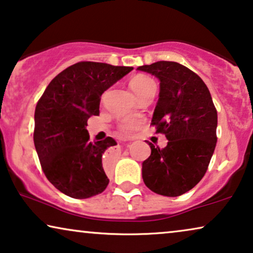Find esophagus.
I'll return each instance as SVG.
<instances>
[{"label": "esophagus", "instance_id": "esophagus-1", "mask_svg": "<svg viewBox=\"0 0 253 253\" xmlns=\"http://www.w3.org/2000/svg\"><path fill=\"white\" fill-rule=\"evenodd\" d=\"M110 154H111V155H113V156H116V155L118 154V150H117V149H114V148H112V149L110 150Z\"/></svg>", "mask_w": 253, "mask_h": 253}]
</instances>
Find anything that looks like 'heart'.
Returning a JSON list of instances; mask_svg holds the SVG:
<instances>
[{"instance_id":"heart-1","label":"heart","mask_w":253,"mask_h":253,"mask_svg":"<svg viewBox=\"0 0 253 253\" xmlns=\"http://www.w3.org/2000/svg\"><path fill=\"white\" fill-rule=\"evenodd\" d=\"M130 89L133 90V92L135 93L136 97H139L141 93L149 89H154L156 87L153 79L148 77L146 75H136L134 76L129 82ZM142 119L139 117H126L120 121L119 124V130L124 134H132L140 128V126L142 125Z\"/></svg>"}]
</instances>
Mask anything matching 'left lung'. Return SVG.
Instances as JSON below:
<instances>
[{
  "label": "left lung",
  "instance_id": "obj_1",
  "mask_svg": "<svg viewBox=\"0 0 253 253\" xmlns=\"http://www.w3.org/2000/svg\"><path fill=\"white\" fill-rule=\"evenodd\" d=\"M160 80V95L151 125L164 134L167 147H155L142 163V178L155 193L178 197L203 179L216 146L217 112L203 80L173 61L141 66Z\"/></svg>",
  "mask_w": 253,
  "mask_h": 253
}]
</instances>
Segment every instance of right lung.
I'll return each instance as SVG.
<instances>
[{"label": "right lung", "mask_w": 253, "mask_h": 253, "mask_svg": "<svg viewBox=\"0 0 253 253\" xmlns=\"http://www.w3.org/2000/svg\"><path fill=\"white\" fill-rule=\"evenodd\" d=\"M133 67L82 61L50 81L35 111L33 141L50 183L74 199H86L109 185L102 157L116 140L90 142L85 127L99 114L100 97Z\"/></svg>", "instance_id": "obj_1"}]
</instances>
